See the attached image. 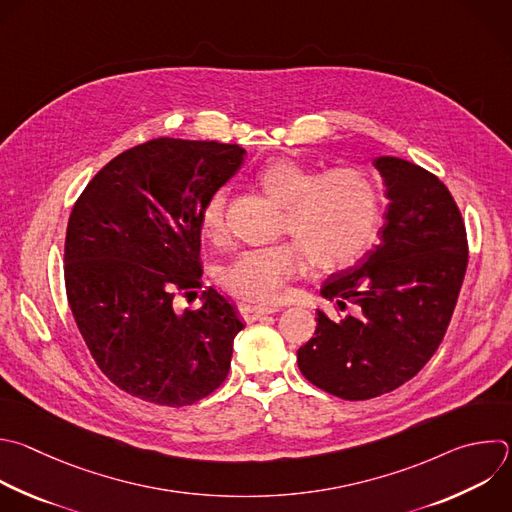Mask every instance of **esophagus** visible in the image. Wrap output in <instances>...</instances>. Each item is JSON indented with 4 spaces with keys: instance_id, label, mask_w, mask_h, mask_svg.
Returning a JSON list of instances; mask_svg holds the SVG:
<instances>
[{
    "instance_id": "esophagus-1",
    "label": "esophagus",
    "mask_w": 512,
    "mask_h": 512,
    "mask_svg": "<svg viewBox=\"0 0 512 512\" xmlns=\"http://www.w3.org/2000/svg\"><path fill=\"white\" fill-rule=\"evenodd\" d=\"M279 311V307H265V305H251V303H241L239 305V313L241 317L251 323V321H257L261 319L263 315H269V313H275Z\"/></svg>"
}]
</instances>
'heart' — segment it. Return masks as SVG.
<instances>
[{"label": "heart", "instance_id": "b5f03b06", "mask_svg": "<svg viewBox=\"0 0 512 512\" xmlns=\"http://www.w3.org/2000/svg\"><path fill=\"white\" fill-rule=\"evenodd\" d=\"M261 191L283 205L281 231L295 237L309 263L321 271L342 269L372 245L382 213L376 181L362 168L335 166L317 175L313 166L291 158L263 164ZM201 229L211 241L225 235V191H215L203 211ZM295 243L239 253L221 273V285L253 303H277L303 269Z\"/></svg>", "mask_w": 512, "mask_h": 512}]
</instances>
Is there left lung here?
Segmentation results:
<instances>
[{
	"instance_id": "left-lung-1",
	"label": "left lung",
	"mask_w": 512,
	"mask_h": 512,
	"mask_svg": "<svg viewBox=\"0 0 512 512\" xmlns=\"http://www.w3.org/2000/svg\"><path fill=\"white\" fill-rule=\"evenodd\" d=\"M388 211L380 245L335 271L321 295L356 313L331 321L297 350L301 374L344 400H370L414 378L438 350L468 263L466 229L450 191L422 166L378 156Z\"/></svg>"
}]
</instances>
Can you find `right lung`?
Wrapping results in <instances>:
<instances>
[{"mask_svg": "<svg viewBox=\"0 0 512 512\" xmlns=\"http://www.w3.org/2000/svg\"><path fill=\"white\" fill-rule=\"evenodd\" d=\"M245 148L156 138L112 158L76 201L64 247L66 293L102 374L130 396L181 408L227 378L245 327L217 289L195 311L175 297L203 287L201 211Z\"/></svg>", "mask_w": 512, "mask_h": 512, "instance_id": "1", "label": "right lung"}]
</instances>
